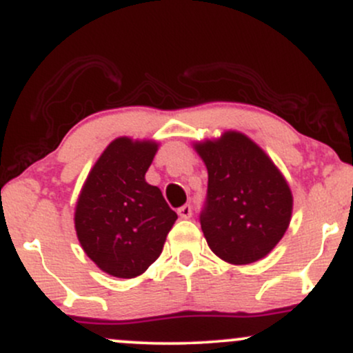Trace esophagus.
<instances>
[{"instance_id":"1","label":"esophagus","mask_w":353,"mask_h":353,"mask_svg":"<svg viewBox=\"0 0 353 353\" xmlns=\"http://www.w3.org/2000/svg\"><path fill=\"white\" fill-rule=\"evenodd\" d=\"M177 214H179L182 219H189L190 216H192V208H190V204L182 205V208L177 209Z\"/></svg>"}]
</instances>
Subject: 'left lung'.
<instances>
[{
  "instance_id": "left-lung-1",
  "label": "left lung",
  "mask_w": 353,
  "mask_h": 353,
  "mask_svg": "<svg viewBox=\"0 0 353 353\" xmlns=\"http://www.w3.org/2000/svg\"><path fill=\"white\" fill-rule=\"evenodd\" d=\"M208 168L201 228L212 252L236 265L265 257L289 228L292 192L269 156L241 132L196 145Z\"/></svg>"
}]
</instances>
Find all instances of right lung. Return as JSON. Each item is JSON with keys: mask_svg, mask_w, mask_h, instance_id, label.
<instances>
[{"mask_svg": "<svg viewBox=\"0 0 353 353\" xmlns=\"http://www.w3.org/2000/svg\"><path fill=\"white\" fill-rule=\"evenodd\" d=\"M156 151L149 141H112L81 190L76 234L88 257L114 277L148 270L177 219L159 188L144 179Z\"/></svg>", "mask_w": 353, "mask_h": 353, "instance_id": "obj_1", "label": "right lung"}]
</instances>
